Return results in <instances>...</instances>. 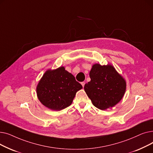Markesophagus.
<instances>
[{
    "label": "esophagus",
    "mask_w": 153,
    "mask_h": 153,
    "mask_svg": "<svg viewBox=\"0 0 153 153\" xmlns=\"http://www.w3.org/2000/svg\"><path fill=\"white\" fill-rule=\"evenodd\" d=\"M81 84H82V87H84V85H85V82H81Z\"/></svg>",
    "instance_id": "obj_1"
}]
</instances>
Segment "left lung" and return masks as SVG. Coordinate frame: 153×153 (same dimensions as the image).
I'll list each match as a JSON object with an SVG mask.
<instances>
[{"mask_svg": "<svg viewBox=\"0 0 153 153\" xmlns=\"http://www.w3.org/2000/svg\"><path fill=\"white\" fill-rule=\"evenodd\" d=\"M89 76L91 81L85 84L84 90L95 107L106 110L122 100L126 91V81L113 66L95 64Z\"/></svg>", "mask_w": 153, "mask_h": 153, "instance_id": "obj_1", "label": "left lung"}]
</instances>
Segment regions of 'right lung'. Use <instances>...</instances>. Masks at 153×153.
Wrapping results in <instances>:
<instances>
[{
    "label": "right lung",
    "mask_w": 153,
    "mask_h": 153,
    "mask_svg": "<svg viewBox=\"0 0 153 153\" xmlns=\"http://www.w3.org/2000/svg\"><path fill=\"white\" fill-rule=\"evenodd\" d=\"M82 88L74 76L62 66L45 72L37 85L36 94L43 105L61 110L71 105L76 92Z\"/></svg>",
    "instance_id": "add662e5"
}]
</instances>
